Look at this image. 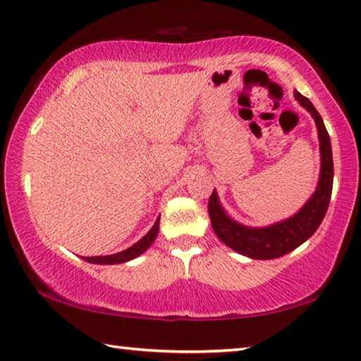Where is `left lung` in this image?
<instances>
[{"instance_id":"obj_1","label":"left lung","mask_w":361,"mask_h":361,"mask_svg":"<svg viewBox=\"0 0 361 361\" xmlns=\"http://www.w3.org/2000/svg\"><path fill=\"white\" fill-rule=\"evenodd\" d=\"M295 99L311 114L317 126L319 148H320V173L317 188L303 207L290 218L274 222L265 227H249L237 222L222 208L218 192L208 200V214L212 227L218 238L235 252L257 260H270L293 251L317 231L320 222L325 218L333 189V154L330 135L326 133L322 116L319 115L311 101L293 91Z\"/></svg>"}]
</instances>
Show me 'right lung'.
I'll return each mask as SVG.
<instances>
[{
  "label": "right lung",
  "instance_id": "1",
  "mask_svg": "<svg viewBox=\"0 0 361 361\" xmlns=\"http://www.w3.org/2000/svg\"><path fill=\"white\" fill-rule=\"evenodd\" d=\"M159 218L156 219L154 226L149 228V232L147 235H143V237L134 243L130 247L124 249L121 252H116V254H110V255H94V257H82L90 264H97V265H115V264H124V262H129L135 257H139L142 252H145L147 249L153 245V241L158 237V232H159Z\"/></svg>",
  "mask_w": 361,
  "mask_h": 361
}]
</instances>
